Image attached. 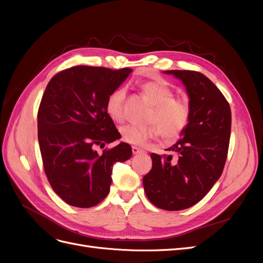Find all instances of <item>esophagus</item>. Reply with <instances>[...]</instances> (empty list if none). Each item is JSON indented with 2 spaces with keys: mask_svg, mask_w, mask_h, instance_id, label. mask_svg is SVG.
Masks as SVG:
<instances>
[{
  "mask_svg": "<svg viewBox=\"0 0 263 263\" xmlns=\"http://www.w3.org/2000/svg\"><path fill=\"white\" fill-rule=\"evenodd\" d=\"M132 150H133V154H134V155H138V154H141V153H145L144 150L138 148V147H136V146H134V147L132 148Z\"/></svg>",
  "mask_w": 263,
  "mask_h": 263,
  "instance_id": "esophagus-1",
  "label": "esophagus"
}]
</instances>
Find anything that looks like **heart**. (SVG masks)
I'll return each instance as SVG.
<instances>
[{"label": "heart", "instance_id": "b5f03b06", "mask_svg": "<svg viewBox=\"0 0 263 263\" xmlns=\"http://www.w3.org/2000/svg\"><path fill=\"white\" fill-rule=\"evenodd\" d=\"M141 92L154 106L147 126L125 125L119 133L122 139L130 145H145L159 134L162 137L173 139L179 137L186 128L190 119V109L185 101L176 99L171 87L161 80L148 81L141 84ZM126 98L125 87H117L108 95L106 113L114 122L124 121V103Z\"/></svg>", "mask_w": 263, "mask_h": 263}]
</instances>
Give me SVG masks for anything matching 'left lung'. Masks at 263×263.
<instances>
[{
	"label": "left lung",
	"mask_w": 263,
	"mask_h": 263,
	"mask_svg": "<svg viewBox=\"0 0 263 263\" xmlns=\"http://www.w3.org/2000/svg\"><path fill=\"white\" fill-rule=\"evenodd\" d=\"M185 86L190 119L169 155L151 154L153 168L142 179L148 200L165 211L200 202L220 178L226 162L232 112L224 95L208 77L189 70H168Z\"/></svg>",
	"instance_id": "8db88e82"
}]
</instances>
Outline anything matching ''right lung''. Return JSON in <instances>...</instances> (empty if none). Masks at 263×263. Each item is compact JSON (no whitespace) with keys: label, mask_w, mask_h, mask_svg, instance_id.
<instances>
[{"label":"right lung","mask_w":263,"mask_h":263,"mask_svg":"<svg viewBox=\"0 0 263 263\" xmlns=\"http://www.w3.org/2000/svg\"><path fill=\"white\" fill-rule=\"evenodd\" d=\"M132 69L110 70L77 66L55 74L47 85L38 109V142L51 187L69 205L87 209L109 192L113 165L132 157L106 113L108 95L121 86Z\"/></svg>","instance_id":"1"}]
</instances>
